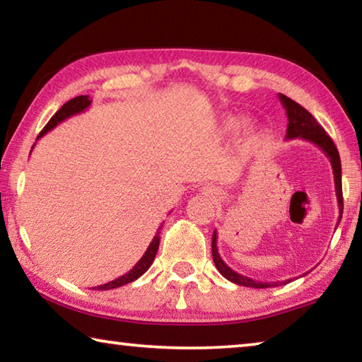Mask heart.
I'll use <instances>...</instances> for the list:
<instances>
[{"label":"heart","mask_w":362,"mask_h":362,"mask_svg":"<svg viewBox=\"0 0 362 362\" xmlns=\"http://www.w3.org/2000/svg\"><path fill=\"white\" fill-rule=\"evenodd\" d=\"M238 126H240V119H238L236 116H225V118L220 121L218 131L222 134H231L233 131H236ZM254 136H255V129L252 126L244 127V137L252 139Z\"/></svg>","instance_id":"1"}]
</instances>
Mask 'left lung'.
I'll list each match as a JSON object with an SVG mask.
<instances>
[{"mask_svg":"<svg viewBox=\"0 0 362 362\" xmlns=\"http://www.w3.org/2000/svg\"><path fill=\"white\" fill-rule=\"evenodd\" d=\"M279 100H281V103H283V107L286 108L287 119H289L286 137L287 139L302 137L305 140H310V142H313L315 145L320 146V148L329 156L330 163H332L335 192H337V199H339V209H340L339 220H341L343 194H341V163H340L339 150H337V146L332 142V139H330L326 134V131H324L320 126V122L315 119L313 115H311L310 112H306L302 105H298L297 102H293L292 99H289V97H286L283 94H279ZM212 259H214V263H216L218 273L222 274L223 278L231 281V283L246 286V287H255V289H267V287L279 286V283H262V281H254L247 276H243V274H240V273L233 272V269L222 260V257L218 255L217 233L216 231H214V235H212ZM289 281L291 279L283 281L281 284L289 283Z\"/></svg>","mask_w":362,"mask_h":362,"instance_id":"left-lung-1","label":"left lung"}]
</instances>
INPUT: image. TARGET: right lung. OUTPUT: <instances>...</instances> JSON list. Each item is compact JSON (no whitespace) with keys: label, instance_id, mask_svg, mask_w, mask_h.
Wrapping results in <instances>:
<instances>
[{"label":"right lung","instance_id":"1","mask_svg":"<svg viewBox=\"0 0 362 362\" xmlns=\"http://www.w3.org/2000/svg\"><path fill=\"white\" fill-rule=\"evenodd\" d=\"M89 105H90L89 95H78V97H75V99H71V100H69L66 103H64V105L60 107L59 112H57L56 115H54L51 119H49V122H47V124H46L45 127H42V131L40 132L38 139H40L41 136H45L46 132L54 129V127H56V126L59 124V122H62L64 119L70 118V116H73V115L84 112V110L88 108ZM32 148H33V146H32ZM161 228H163V226H159L158 231H156V236L153 238V241H151V244L148 246V249H146V252L144 254L142 259H140V260L136 263V267H134L129 273L122 274V276H119L118 279L110 281V283H107V284L97 286V287H94V289H95V291L116 289V287L124 286V284H129V283H132V281H136L137 278L142 276V274L146 272V269L150 268V265H151L153 260H155V257H156L158 247H159V233H161Z\"/></svg>","mask_w":362,"mask_h":362}]
</instances>
